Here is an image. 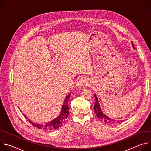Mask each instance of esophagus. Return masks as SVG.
I'll use <instances>...</instances> for the list:
<instances>
[{"instance_id": "34e87169", "label": "esophagus", "mask_w": 151, "mask_h": 151, "mask_svg": "<svg viewBox=\"0 0 151 151\" xmlns=\"http://www.w3.org/2000/svg\"><path fill=\"white\" fill-rule=\"evenodd\" d=\"M84 85H89V81L85 77H81L76 80V85L79 88H81Z\"/></svg>"}]
</instances>
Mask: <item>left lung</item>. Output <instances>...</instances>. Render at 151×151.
Wrapping results in <instances>:
<instances>
[{"instance_id": "left-lung-1", "label": "left lung", "mask_w": 151, "mask_h": 151, "mask_svg": "<svg viewBox=\"0 0 151 151\" xmlns=\"http://www.w3.org/2000/svg\"><path fill=\"white\" fill-rule=\"evenodd\" d=\"M133 47V48H134L133 44H132ZM94 97L96 99V101L94 105V112L97 115V117L98 118H99L101 121L104 122L106 124H115L116 122H119V121H116V120H114L113 119H111L110 118H109L108 116H107L105 114H103V112L101 111V108H100V106L98 101V99L97 97L96 94H94ZM123 121H120V122H122Z\"/></svg>"}]
</instances>
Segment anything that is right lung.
Returning <instances> with one entry per match:
<instances>
[{
  "mask_svg": "<svg viewBox=\"0 0 151 151\" xmlns=\"http://www.w3.org/2000/svg\"><path fill=\"white\" fill-rule=\"evenodd\" d=\"M71 94L69 93L66 97L65 100L64 101L63 105L62 106L61 111L60 112V115L54 119V120L50 121V122L46 123L45 124H35L33 123L32 121H31L30 119H28L29 122L32 124V125L39 129H42V130H47V131H52L54 130H56L58 128L61 127L63 125V124L66 121V119H67L68 115H69V105H68V101L70 99ZM24 115V114H23ZM25 116V115H24ZM26 118V116H25Z\"/></svg>",
  "mask_w": 151,
  "mask_h": 151,
  "instance_id": "right-lung-1",
  "label": "right lung"
}]
</instances>
